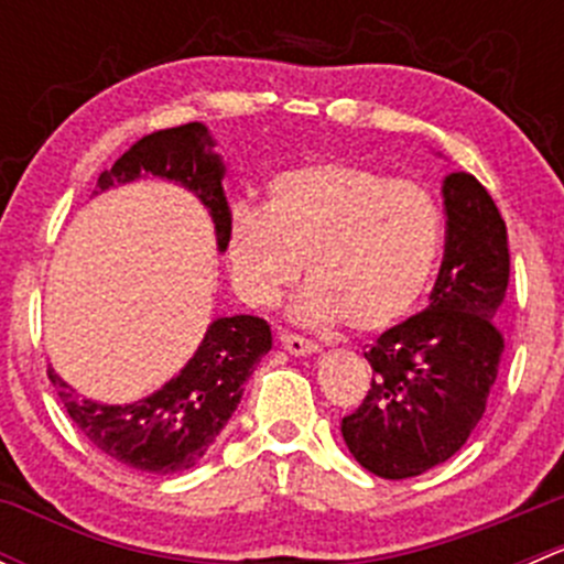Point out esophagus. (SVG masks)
<instances>
[{
  "mask_svg": "<svg viewBox=\"0 0 564 564\" xmlns=\"http://www.w3.org/2000/svg\"><path fill=\"white\" fill-rule=\"evenodd\" d=\"M281 346L289 351V355H314L318 351L316 340L303 338V335H294V333H281Z\"/></svg>",
  "mask_w": 564,
  "mask_h": 564,
  "instance_id": "34e87169",
  "label": "esophagus"
}]
</instances>
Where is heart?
I'll return each instance as SVG.
<instances>
[{"mask_svg": "<svg viewBox=\"0 0 564 564\" xmlns=\"http://www.w3.org/2000/svg\"><path fill=\"white\" fill-rule=\"evenodd\" d=\"M442 213L429 191L373 169L316 161L272 174L264 209L226 218L231 278L250 305H275L303 272V322L384 333L423 303L442 250Z\"/></svg>", "mask_w": 564, "mask_h": 564, "instance_id": "obj_1", "label": "heart"}]
</instances>
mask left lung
<instances>
[{
    "mask_svg": "<svg viewBox=\"0 0 564 564\" xmlns=\"http://www.w3.org/2000/svg\"><path fill=\"white\" fill-rule=\"evenodd\" d=\"M447 237L431 305L366 351L371 390L340 420L351 456L384 480L445 464L486 412L505 335L494 316L510 281L508 229L471 174L445 176Z\"/></svg>",
    "mask_w": 564,
    "mask_h": 564,
    "instance_id": "left-lung-1",
    "label": "left lung"
}]
</instances>
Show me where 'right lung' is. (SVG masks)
<instances>
[{"label":"right lung","mask_w":564,"mask_h":564,"mask_svg":"<svg viewBox=\"0 0 564 564\" xmlns=\"http://www.w3.org/2000/svg\"><path fill=\"white\" fill-rule=\"evenodd\" d=\"M202 122L155 130L135 141L98 176V191L152 174L191 191L207 207L215 240L226 250L224 163ZM95 191V193H98ZM272 349L270 324L259 316L215 318L187 366L152 395L124 406L87 401L48 368V379L67 414L106 456L141 471L172 475L196 466L240 403L256 362Z\"/></svg>","instance_id":"add662e5"}]
</instances>
